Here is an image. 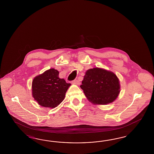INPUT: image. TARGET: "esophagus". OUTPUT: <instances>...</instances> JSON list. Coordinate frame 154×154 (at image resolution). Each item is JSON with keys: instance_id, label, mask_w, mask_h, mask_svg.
Masks as SVG:
<instances>
[{"instance_id": "obj_1", "label": "esophagus", "mask_w": 154, "mask_h": 154, "mask_svg": "<svg viewBox=\"0 0 154 154\" xmlns=\"http://www.w3.org/2000/svg\"><path fill=\"white\" fill-rule=\"evenodd\" d=\"M72 84L76 85H79L80 83H79V80L75 79V80H74L73 81H72Z\"/></svg>"}]
</instances>
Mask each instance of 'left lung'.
Listing matches in <instances>:
<instances>
[{
	"mask_svg": "<svg viewBox=\"0 0 154 154\" xmlns=\"http://www.w3.org/2000/svg\"><path fill=\"white\" fill-rule=\"evenodd\" d=\"M90 102L105 105L114 102L120 92V81L113 72L100 68L85 72L80 86Z\"/></svg>",
	"mask_w": 154,
	"mask_h": 154,
	"instance_id": "obj_1",
	"label": "left lung"
}]
</instances>
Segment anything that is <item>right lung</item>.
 Returning a JSON list of instances; mask_svg holds the SVG:
<instances>
[{
  "label": "right lung",
  "instance_id": "obj_1",
  "mask_svg": "<svg viewBox=\"0 0 154 154\" xmlns=\"http://www.w3.org/2000/svg\"><path fill=\"white\" fill-rule=\"evenodd\" d=\"M59 71L54 68L35 77L32 81V96L43 107L54 108L63 101L71 84L60 79Z\"/></svg>",
  "mask_w": 154,
  "mask_h": 154
}]
</instances>
